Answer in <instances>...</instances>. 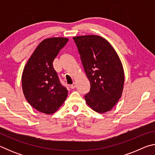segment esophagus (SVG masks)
I'll return each instance as SVG.
<instances>
[{
	"instance_id": "1",
	"label": "esophagus",
	"mask_w": 155,
	"mask_h": 155,
	"mask_svg": "<svg viewBox=\"0 0 155 155\" xmlns=\"http://www.w3.org/2000/svg\"><path fill=\"white\" fill-rule=\"evenodd\" d=\"M75 87H76V85H75L74 83H73L72 85H70V88H71V89H74Z\"/></svg>"
}]
</instances>
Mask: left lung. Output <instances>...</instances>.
I'll use <instances>...</instances> for the list:
<instances>
[{
	"instance_id": "8db88e82",
	"label": "left lung",
	"mask_w": 155,
	"mask_h": 155,
	"mask_svg": "<svg viewBox=\"0 0 155 155\" xmlns=\"http://www.w3.org/2000/svg\"><path fill=\"white\" fill-rule=\"evenodd\" d=\"M81 62L90 82V90L85 99L94 111H109L121 98L124 73L121 61L114 48L98 35L73 38Z\"/></svg>"
}]
</instances>
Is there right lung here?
Instances as JSON below:
<instances>
[{
    "label": "right lung",
    "mask_w": 155,
    "mask_h": 155,
    "mask_svg": "<svg viewBox=\"0 0 155 155\" xmlns=\"http://www.w3.org/2000/svg\"><path fill=\"white\" fill-rule=\"evenodd\" d=\"M68 41L64 38L45 39L37 46L23 70L22 86L25 98L44 114H53L67 98V89L60 83L52 62Z\"/></svg>",
    "instance_id": "obj_1"
}]
</instances>
